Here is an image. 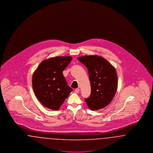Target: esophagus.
Wrapping results in <instances>:
<instances>
[{
	"mask_svg": "<svg viewBox=\"0 0 153 153\" xmlns=\"http://www.w3.org/2000/svg\"><path fill=\"white\" fill-rule=\"evenodd\" d=\"M74 91H75V92H76V93L78 94V93L80 92V89H79V88H76V89H75Z\"/></svg>",
	"mask_w": 153,
	"mask_h": 153,
	"instance_id": "obj_1",
	"label": "esophagus"
}]
</instances>
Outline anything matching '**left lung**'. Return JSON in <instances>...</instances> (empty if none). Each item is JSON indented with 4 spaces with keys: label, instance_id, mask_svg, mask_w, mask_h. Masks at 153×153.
I'll list each match as a JSON object with an SVG mask.
<instances>
[{
    "label": "left lung",
    "instance_id": "obj_1",
    "mask_svg": "<svg viewBox=\"0 0 153 153\" xmlns=\"http://www.w3.org/2000/svg\"><path fill=\"white\" fill-rule=\"evenodd\" d=\"M88 69L91 87L90 96L85 99L91 110L102 109L112 100L117 89V76L115 67L102 57L84 56L78 58Z\"/></svg>",
    "mask_w": 153,
    "mask_h": 153
}]
</instances>
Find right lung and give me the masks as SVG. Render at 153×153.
Listing matches in <instances>:
<instances>
[{
	"mask_svg": "<svg viewBox=\"0 0 153 153\" xmlns=\"http://www.w3.org/2000/svg\"><path fill=\"white\" fill-rule=\"evenodd\" d=\"M72 59L71 56L44 59L33 73V91L39 102L46 108L58 110L72 91L62 73Z\"/></svg>",
	"mask_w": 153,
	"mask_h": 153,
	"instance_id": "right-lung-1",
	"label": "right lung"
}]
</instances>
